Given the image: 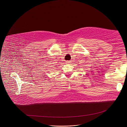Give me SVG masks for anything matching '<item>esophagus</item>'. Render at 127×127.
Masks as SVG:
<instances>
[{
    "mask_svg": "<svg viewBox=\"0 0 127 127\" xmlns=\"http://www.w3.org/2000/svg\"><path fill=\"white\" fill-rule=\"evenodd\" d=\"M66 63H69V61H66Z\"/></svg>",
    "mask_w": 127,
    "mask_h": 127,
    "instance_id": "34e87169",
    "label": "esophagus"
}]
</instances>
